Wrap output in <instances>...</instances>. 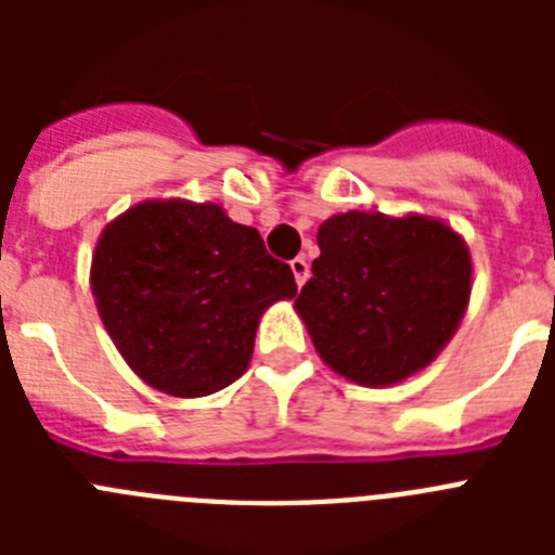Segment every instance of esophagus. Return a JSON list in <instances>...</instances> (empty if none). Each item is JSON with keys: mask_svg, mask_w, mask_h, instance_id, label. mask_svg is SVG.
<instances>
[{"mask_svg": "<svg viewBox=\"0 0 555 555\" xmlns=\"http://www.w3.org/2000/svg\"><path fill=\"white\" fill-rule=\"evenodd\" d=\"M292 272H294V281H297V286H306V281L311 278V269H308V261L302 258V255H297L292 261Z\"/></svg>", "mask_w": 555, "mask_h": 555, "instance_id": "34e87169", "label": "esophagus"}]
</instances>
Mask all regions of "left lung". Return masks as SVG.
Listing matches in <instances>:
<instances>
[{
    "mask_svg": "<svg viewBox=\"0 0 555 555\" xmlns=\"http://www.w3.org/2000/svg\"><path fill=\"white\" fill-rule=\"evenodd\" d=\"M320 258L294 308L331 370L389 386L439 356L469 300L467 244L425 217L338 214L317 233Z\"/></svg>",
    "mask_w": 555,
    "mask_h": 555,
    "instance_id": "obj_1",
    "label": "left lung"
}]
</instances>
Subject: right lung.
Listing matches in <instances>:
<instances>
[{"label":"right lung","instance_id":"1","mask_svg":"<svg viewBox=\"0 0 555 555\" xmlns=\"http://www.w3.org/2000/svg\"><path fill=\"white\" fill-rule=\"evenodd\" d=\"M91 288L127 364L155 389L205 397L242 377L261 313L297 294L292 267L219 205L141 203L107 224Z\"/></svg>","mask_w":555,"mask_h":555}]
</instances>
